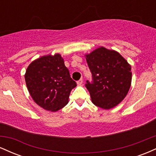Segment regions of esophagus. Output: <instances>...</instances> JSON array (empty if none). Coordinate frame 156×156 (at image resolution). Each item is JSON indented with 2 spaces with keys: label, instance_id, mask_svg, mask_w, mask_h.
Returning <instances> with one entry per match:
<instances>
[{
  "label": "esophagus",
  "instance_id": "34e87169",
  "mask_svg": "<svg viewBox=\"0 0 156 156\" xmlns=\"http://www.w3.org/2000/svg\"><path fill=\"white\" fill-rule=\"evenodd\" d=\"M82 83H83V79H82V78H80V80H78V81H77V84H78V86H80V85H81Z\"/></svg>",
  "mask_w": 156,
  "mask_h": 156
}]
</instances>
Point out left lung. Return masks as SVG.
<instances>
[{"mask_svg":"<svg viewBox=\"0 0 156 156\" xmlns=\"http://www.w3.org/2000/svg\"><path fill=\"white\" fill-rule=\"evenodd\" d=\"M92 80L85 87L92 103L104 109L112 108L125 98L130 87L131 67L117 52L105 48L86 55Z\"/></svg>","mask_w":156,"mask_h":156,"instance_id":"8db88e82","label":"left lung"}]
</instances>
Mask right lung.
<instances>
[{
    "mask_svg": "<svg viewBox=\"0 0 156 156\" xmlns=\"http://www.w3.org/2000/svg\"><path fill=\"white\" fill-rule=\"evenodd\" d=\"M25 80L35 103L51 112L67 104L71 90L77 86L58 53L34 61L27 68Z\"/></svg>",
    "mask_w": 156,
    "mask_h": 156,
    "instance_id": "1",
    "label": "right lung"
}]
</instances>
